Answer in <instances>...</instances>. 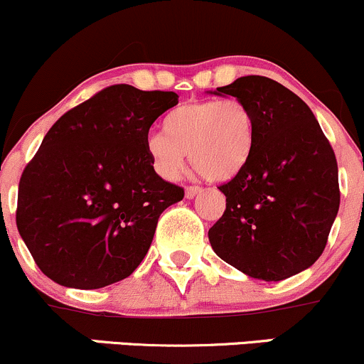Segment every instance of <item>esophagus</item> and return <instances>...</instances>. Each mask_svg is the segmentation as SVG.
<instances>
[{"instance_id": "1", "label": "esophagus", "mask_w": 364, "mask_h": 364, "mask_svg": "<svg viewBox=\"0 0 364 364\" xmlns=\"http://www.w3.org/2000/svg\"><path fill=\"white\" fill-rule=\"evenodd\" d=\"M200 191H202V188H198V186H188V188L185 190V197L186 198H193V197H197Z\"/></svg>"}]
</instances>
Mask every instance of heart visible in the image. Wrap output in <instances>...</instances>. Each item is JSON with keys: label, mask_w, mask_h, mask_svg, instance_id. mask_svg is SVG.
Wrapping results in <instances>:
<instances>
[{"label": "heart", "mask_w": 364, "mask_h": 364, "mask_svg": "<svg viewBox=\"0 0 364 364\" xmlns=\"http://www.w3.org/2000/svg\"><path fill=\"white\" fill-rule=\"evenodd\" d=\"M164 133L151 134L146 150L155 173L174 181L186 157L214 181L235 178L249 162L255 143V119L238 98L197 100L167 112Z\"/></svg>", "instance_id": "obj_1"}]
</instances>
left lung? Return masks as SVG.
Segmentation results:
<instances>
[{"label":"left lung","instance_id":"obj_1","mask_svg":"<svg viewBox=\"0 0 364 364\" xmlns=\"http://www.w3.org/2000/svg\"><path fill=\"white\" fill-rule=\"evenodd\" d=\"M235 97L255 119L254 151L219 190L226 210L209 230L223 261L250 278L279 282L325 250L338 213V167L309 107L279 82L245 75L207 91Z\"/></svg>","mask_w":364,"mask_h":364}]
</instances>
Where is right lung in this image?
<instances>
[{
  "mask_svg": "<svg viewBox=\"0 0 364 364\" xmlns=\"http://www.w3.org/2000/svg\"><path fill=\"white\" fill-rule=\"evenodd\" d=\"M174 91L105 87L48 131L18 183L17 228L55 283L93 290L143 261L161 214L185 191L155 173L150 126L178 105Z\"/></svg>",
  "mask_w": 364,
  "mask_h": 364,
  "instance_id": "1",
  "label": "right lung"
}]
</instances>
